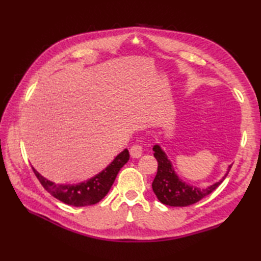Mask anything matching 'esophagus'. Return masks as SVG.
I'll list each match as a JSON object with an SVG mask.
<instances>
[{
	"instance_id": "esophagus-1",
	"label": "esophagus",
	"mask_w": 261,
	"mask_h": 261,
	"mask_svg": "<svg viewBox=\"0 0 261 261\" xmlns=\"http://www.w3.org/2000/svg\"><path fill=\"white\" fill-rule=\"evenodd\" d=\"M130 154L132 158H139L142 154V147L140 145H134L130 148Z\"/></svg>"
}]
</instances>
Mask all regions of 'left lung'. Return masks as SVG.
<instances>
[{
	"label": "left lung",
	"mask_w": 261,
	"mask_h": 261,
	"mask_svg": "<svg viewBox=\"0 0 261 261\" xmlns=\"http://www.w3.org/2000/svg\"><path fill=\"white\" fill-rule=\"evenodd\" d=\"M152 150L154 151L153 156L158 162L157 175L152 181V191L160 202L165 205H169V206H188V205L201 201L203 197L212 193L223 181L232 167V165L229 166L226 173L219 181H215L210 186L199 188L188 184L177 175L173 163L170 162L162 147L154 145Z\"/></svg>",
	"instance_id": "1"
}]
</instances>
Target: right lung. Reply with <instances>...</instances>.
Here are the masks:
<instances>
[{
	"label": "right lung",
	"mask_w": 261,
	"mask_h": 261,
	"mask_svg": "<svg viewBox=\"0 0 261 261\" xmlns=\"http://www.w3.org/2000/svg\"><path fill=\"white\" fill-rule=\"evenodd\" d=\"M129 159V151H127V149H124L101 173H98L90 179L81 181L79 184H56V182L45 178L33 167L32 169L43 188L48 193H50V195L65 204L81 207L94 205L101 201L109 193L111 186L113 185L119 170L123 167Z\"/></svg>",
	"instance_id": "add662e5"
}]
</instances>
